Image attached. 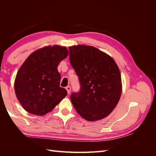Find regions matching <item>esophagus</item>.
Masks as SVG:
<instances>
[{
	"label": "esophagus",
	"mask_w": 156,
	"mask_h": 156,
	"mask_svg": "<svg viewBox=\"0 0 156 156\" xmlns=\"http://www.w3.org/2000/svg\"><path fill=\"white\" fill-rule=\"evenodd\" d=\"M66 90L68 92V94H69L70 91H71V87L69 86H68V87H66Z\"/></svg>",
	"instance_id": "34e87169"
}]
</instances>
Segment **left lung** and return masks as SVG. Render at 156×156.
Wrapping results in <instances>:
<instances>
[{
  "instance_id": "8db88e82",
  "label": "left lung",
  "mask_w": 156,
  "mask_h": 156,
  "mask_svg": "<svg viewBox=\"0 0 156 156\" xmlns=\"http://www.w3.org/2000/svg\"><path fill=\"white\" fill-rule=\"evenodd\" d=\"M71 65L79 77L81 90L70 96L75 110L88 121L109 115L122 94L121 74L111 56L93 46L69 47Z\"/></svg>"
}]
</instances>
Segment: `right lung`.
Listing matches in <instances>:
<instances>
[{
    "label": "right lung",
    "instance_id": "obj_1",
    "mask_svg": "<svg viewBox=\"0 0 156 156\" xmlns=\"http://www.w3.org/2000/svg\"><path fill=\"white\" fill-rule=\"evenodd\" d=\"M68 55L66 47L45 46L31 53L19 69L14 82L18 101L28 112L44 116L67 96L60 87L57 67Z\"/></svg>",
    "mask_w": 156,
    "mask_h": 156
}]
</instances>
